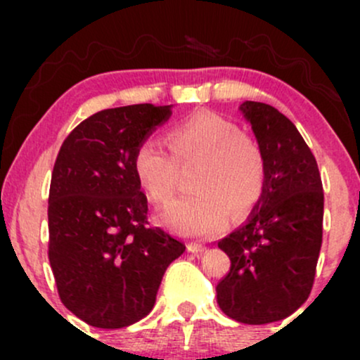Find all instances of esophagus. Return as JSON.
<instances>
[{
    "instance_id": "34e87169",
    "label": "esophagus",
    "mask_w": 360,
    "mask_h": 360,
    "mask_svg": "<svg viewBox=\"0 0 360 360\" xmlns=\"http://www.w3.org/2000/svg\"><path fill=\"white\" fill-rule=\"evenodd\" d=\"M188 252H191V254H203V252H206V247L198 245V243H189Z\"/></svg>"
}]
</instances>
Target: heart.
Returning a JSON list of instances; mask_svg holds the SVG:
<instances>
[{
	"label": "heart",
	"instance_id": "b5f03b06",
	"mask_svg": "<svg viewBox=\"0 0 360 360\" xmlns=\"http://www.w3.org/2000/svg\"><path fill=\"white\" fill-rule=\"evenodd\" d=\"M167 143L146 139L135 148L131 169L148 200L162 201L174 188L177 164L200 160L193 174L194 194L177 196L157 213V221L184 237L220 233L230 210L245 214L259 201L266 181L264 155L230 120L213 111H194L172 125Z\"/></svg>",
	"mask_w": 360,
	"mask_h": 360
}]
</instances>
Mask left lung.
<instances>
[{"label": "left lung", "instance_id": "1", "mask_svg": "<svg viewBox=\"0 0 360 360\" xmlns=\"http://www.w3.org/2000/svg\"><path fill=\"white\" fill-rule=\"evenodd\" d=\"M266 162L259 201L243 225L218 242L232 260L217 286L218 307L247 325L279 321L311 292L323 232V186L298 128L274 106L245 101Z\"/></svg>", "mask_w": 360, "mask_h": 360}]
</instances>
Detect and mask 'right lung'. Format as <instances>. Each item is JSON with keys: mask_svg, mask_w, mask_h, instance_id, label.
<instances>
[{"mask_svg": "<svg viewBox=\"0 0 360 360\" xmlns=\"http://www.w3.org/2000/svg\"><path fill=\"white\" fill-rule=\"evenodd\" d=\"M172 105H131L86 118L62 143L49 194V260L64 307L96 328H123L152 311L184 243L147 225L131 159Z\"/></svg>", "mask_w": 360, "mask_h": 360, "instance_id": "add662e5", "label": "right lung"}]
</instances>
